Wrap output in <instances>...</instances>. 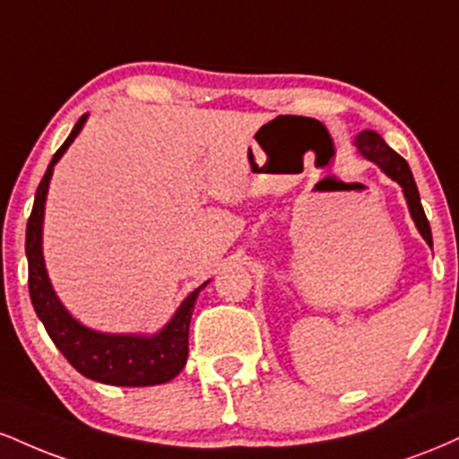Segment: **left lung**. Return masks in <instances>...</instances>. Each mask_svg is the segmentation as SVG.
Returning a JSON list of instances; mask_svg holds the SVG:
<instances>
[{
    "instance_id": "1",
    "label": "left lung",
    "mask_w": 459,
    "mask_h": 459,
    "mask_svg": "<svg viewBox=\"0 0 459 459\" xmlns=\"http://www.w3.org/2000/svg\"><path fill=\"white\" fill-rule=\"evenodd\" d=\"M354 144L368 161L377 163V166L382 168V172H386L393 181H397L399 186H402L405 203H408L410 215H412L416 229H419V233L423 235V239L431 246V229H429L428 218H425L419 189H416L412 170H410L408 161H405L399 152H394L391 146L382 140L380 134H376V131H371V129L360 131V134L356 135Z\"/></svg>"
}]
</instances>
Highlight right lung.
Returning <instances> with one entry per match:
<instances>
[{"label":"right lung","mask_w":459,"mask_h":459,"mask_svg":"<svg viewBox=\"0 0 459 459\" xmlns=\"http://www.w3.org/2000/svg\"><path fill=\"white\" fill-rule=\"evenodd\" d=\"M88 114H83L73 127L65 144L56 151L54 160L47 168L43 181L34 196V207L25 230V255H28V284L30 298L36 315L43 321L47 334L51 336L57 350L77 368L82 376L94 382L112 384V386H155L166 384L181 373L187 362V336L189 321H192L194 304L200 289L207 287L203 282L196 291H192L177 308L175 317L163 325V330L152 336L142 334H105L86 328L57 299L43 259V215L47 189H49L54 166L60 161L73 140L77 138L86 123Z\"/></svg>","instance_id":"right-lung-1"}]
</instances>
